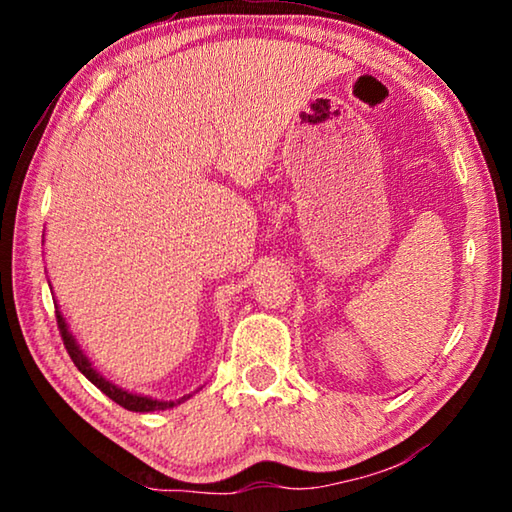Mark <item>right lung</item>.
<instances>
[{
  "label": "right lung",
  "mask_w": 512,
  "mask_h": 512,
  "mask_svg": "<svg viewBox=\"0 0 512 512\" xmlns=\"http://www.w3.org/2000/svg\"><path fill=\"white\" fill-rule=\"evenodd\" d=\"M49 287H51V284H49ZM54 305H56V302H54ZM56 320H58L60 336H63V343H65V348H67V352H69V357H72V361H74V366L79 368V370L83 372V375L88 377V379L92 381V384L99 388L101 393H106L112 402H117L119 406H124V409L135 411V413L164 411V409H173V406L187 402L189 397H192L194 393H198V391H194V393H189V395H183V397H180V400L164 402V400H153V397H146V395L131 393V391H126V388L112 384V381L103 377L101 372L92 366V361H90L88 357H85V352L81 350V345L76 343L72 332H69V327H67V323H65L63 314H60V311H58V305H56Z\"/></svg>",
  "instance_id": "obj_1"
}]
</instances>
